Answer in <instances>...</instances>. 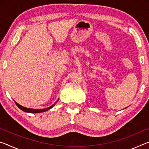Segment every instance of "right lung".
<instances>
[{"label": "right lung", "instance_id": "right-lung-1", "mask_svg": "<svg viewBox=\"0 0 149 149\" xmlns=\"http://www.w3.org/2000/svg\"><path fill=\"white\" fill-rule=\"evenodd\" d=\"M56 101V102H57ZM16 105L18 106V107H19L21 110H22L23 111H25V112H28V113H42L44 111H46L49 110V109H51L52 107H53L54 105L56 104V102L54 103V104H53L52 106H50V107H48V108H46V109H30V108H26V107H22V105H20L18 104V103H17L16 102V101H15Z\"/></svg>", "mask_w": 149, "mask_h": 149}]
</instances>
